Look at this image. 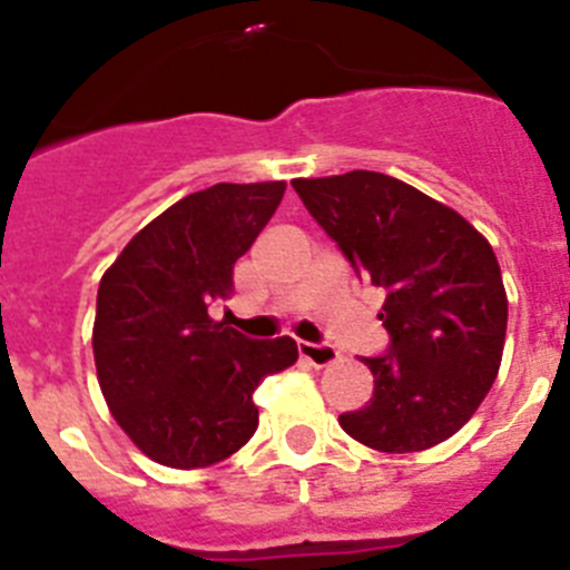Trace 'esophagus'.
<instances>
[{
	"label": "esophagus",
	"mask_w": 570,
	"mask_h": 570,
	"mask_svg": "<svg viewBox=\"0 0 570 570\" xmlns=\"http://www.w3.org/2000/svg\"><path fill=\"white\" fill-rule=\"evenodd\" d=\"M299 356L314 367H328L340 362V351L334 345H314V342H299Z\"/></svg>",
	"instance_id": "esophagus-1"
}]
</instances>
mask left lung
Segmentation results:
<instances>
[{
	"instance_id": "obj_1",
	"label": "left lung",
	"mask_w": 570,
	"mask_h": 570,
	"mask_svg": "<svg viewBox=\"0 0 570 570\" xmlns=\"http://www.w3.org/2000/svg\"><path fill=\"white\" fill-rule=\"evenodd\" d=\"M291 185L356 274L385 291L391 347L362 360L374 396L340 425L382 454L440 445L500 374L508 296L491 242L454 208L376 170Z\"/></svg>"
}]
</instances>
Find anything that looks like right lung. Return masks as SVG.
<instances>
[{
	"mask_svg": "<svg viewBox=\"0 0 570 570\" xmlns=\"http://www.w3.org/2000/svg\"><path fill=\"white\" fill-rule=\"evenodd\" d=\"M285 183H219L150 219L102 274L94 362L116 425L168 468H208L254 436V391L299 356L291 336L245 340L208 305L234 288Z\"/></svg>",
	"mask_w": 570,
	"mask_h": 570,
	"instance_id": "right-lung-1",
	"label": "right lung"
}]
</instances>
